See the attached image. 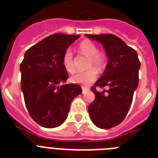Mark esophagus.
<instances>
[{"mask_svg":"<svg viewBox=\"0 0 158 158\" xmlns=\"http://www.w3.org/2000/svg\"><path fill=\"white\" fill-rule=\"evenodd\" d=\"M87 90H88V89H87L86 88H84V87H82V91H83V94H84V93H85Z\"/></svg>","mask_w":158,"mask_h":158,"instance_id":"obj_1","label":"esophagus"}]
</instances>
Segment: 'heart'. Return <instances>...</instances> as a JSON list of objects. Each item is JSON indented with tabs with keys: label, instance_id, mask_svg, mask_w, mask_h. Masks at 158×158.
Returning <instances> with one entry per match:
<instances>
[{
	"label": "heart",
	"instance_id": "b5f03b06",
	"mask_svg": "<svg viewBox=\"0 0 158 158\" xmlns=\"http://www.w3.org/2000/svg\"><path fill=\"white\" fill-rule=\"evenodd\" d=\"M79 51L84 56L89 57L88 67L90 69L85 71L75 72L71 77L70 81L74 84H82V85H89L94 83L98 78V69H102L106 64V56L103 52H98V48L94 43L90 41H84L79 44ZM62 64L64 69L68 73H73L75 69L74 56L70 48H67L64 51L62 56ZM93 66L96 67H93ZM92 68H91V67Z\"/></svg>",
	"mask_w": 158,
	"mask_h": 158
}]
</instances>
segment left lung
<instances>
[{
	"mask_svg": "<svg viewBox=\"0 0 158 158\" xmlns=\"http://www.w3.org/2000/svg\"><path fill=\"white\" fill-rule=\"evenodd\" d=\"M86 36L101 43L108 56L103 74L91 88L95 99L89 106V115L96 126L110 129L122 122L129 111L139 85L140 61L136 51L117 36ZM96 86L107 89L98 92Z\"/></svg>",
	"mask_w": 158,
	"mask_h": 158,
	"instance_id": "8db88e82",
	"label": "left lung"
}]
</instances>
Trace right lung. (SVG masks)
Segmentation results:
<instances>
[{
	"label": "right lung",
	"instance_id": "1",
	"mask_svg": "<svg viewBox=\"0 0 158 158\" xmlns=\"http://www.w3.org/2000/svg\"><path fill=\"white\" fill-rule=\"evenodd\" d=\"M79 35L56 33L26 51L20 64L21 89L31 118L45 128L59 126L67 118L80 86L65 84L69 78L62 56Z\"/></svg>",
	"mask_w": 158,
	"mask_h": 158
}]
</instances>
